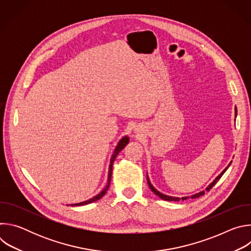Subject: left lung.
I'll list each match as a JSON object with an SVG mask.
<instances>
[{
	"label": "left lung",
	"mask_w": 251,
	"mask_h": 251,
	"mask_svg": "<svg viewBox=\"0 0 251 251\" xmlns=\"http://www.w3.org/2000/svg\"><path fill=\"white\" fill-rule=\"evenodd\" d=\"M235 116H236V109H235ZM230 164H231V162L228 164V166L216 177L214 178V180L205 188V191H209L214 185H216L218 182H219V180L220 178L222 177V176L225 174V172L228 169V167L230 166ZM147 181H148V185H149V187H150V189H151V191L155 194V195H157L159 198H161L162 200H164V201H178L180 200H188V199H197V198H200L201 196H202V195H204V191H201V192H200V193H197V194H195V195H192V196H188V197H183V198H177V197H171V196H167V195H164V194H162V193H160L157 189H155L154 188V186L151 184V182H150V180H149V176H148V174H147Z\"/></svg>",
	"instance_id": "8db88e82"
}]
</instances>
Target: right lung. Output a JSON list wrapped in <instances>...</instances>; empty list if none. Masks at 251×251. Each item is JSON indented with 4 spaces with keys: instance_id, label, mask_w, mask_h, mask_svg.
Wrapping results in <instances>:
<instances>
[{
    "instance_id": "1",
    "label": "right lung",
    "mask_w": 251,
    "mask_h": 251,
    "mask_svg": "<svg viewBox=\"0 0 251 251\" xmlns=\"http://www.w3.org/2000/svg\"><path fill=\"white\" fill-rule=\"evenodd\" d=\"M128 143H129V137H128V136H124V137L118 142V144H117V146H116V148H115V150H114V152H113V154H112V156H111V159H110V165H109V170H108V178H107V184H106L105 188H104L98 195H96L95 197H93V198H91V199H89V200H87V201H81V202H77V203H73V204H70V205L75 206V205H84V204H88V203H91V202H93V201H96L100 200V199L106 194V192L108 191V189H109L110 182H111L113 163H114V161H115L117 155L119 154V152L124 149V147L128 144ZM67 205H68V204H67Z\"/></svg>"
}]
</instances>
